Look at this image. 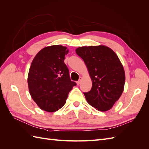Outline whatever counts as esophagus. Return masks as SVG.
Masks as SVG:
<instances>
[{"label":"esophagus","instance_id":"1","mask_svg":"<svg viewBox=\"0 0 149 149\" xmlns=\"http://www.w3.org/2000/svg\"><path fill=\"white\" fill-rule=\"evenodd\" d=\"M81 79H81V78H79V79L78 81L76 82V83H77V84H78V85H79V84H80V83H81Z\"/></svg>","mask_w":149,"mask_h":149}]
</instances>
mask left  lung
<instances>
[{"instance_id": "1", "label": "left lung", "mask_w": 149, "mask_h": 149, "mask_svg": "<svg viewBox=\"0 0 149 149\" xmlns=\"http://www.w3.org/2000/svg\"><path fill=\"white\" fill-rule=\"evenodd\" d=\"M76 53L84 61L93 83L91 89L84 93L86 100L98 111L111 109L123 93L125 80L118 55L105 45L79 47Z\"/></svg>"}]
</instances>
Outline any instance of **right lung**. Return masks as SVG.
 <instances>
[{"label":"right lung","instance_id":"1","mask_svg":"<svg viewBox=\"0 0 149 149\" xmlns=\"http://www.w3.org/2000/svg\"><path fill=\"white\" fill-rule=\"evenodd\" d=\"M68 52L66 47L48 46L42 49L31 62L27 79L29 90L33 100L45 111L59 110L76 85L71 81L64 63Z\"/></svg>","mask_w":149,"mask_h":149}]
</instances>
